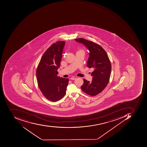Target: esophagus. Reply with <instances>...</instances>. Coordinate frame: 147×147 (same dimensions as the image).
I'll use <instances>...</instances> for the list:
<instances>
[{
  "mask_svg": "<svg viewBox=\"0 0 147 147\" xmlns=\"http://www.w3.org/2000/svg\"><path fill=\"white\" fill-rule=\"evenodd\" d=\"M76 78H75V77H71V79H70V80H76Z\"/></svg>",
  "mask_w": 147,
  "mask_h": 147,
  "instance_id": "obj_1",
  "label": "esophagus"
}]
</instances>
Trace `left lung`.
Wrapping results in <instances>:
<instances>
[{
	"label": "left lung",
	"mask_w": 147,
	"mask_h": 147,
	"mask_svg": "<svg viewBox=\"0 0 147 147\" xmlns=\"http://www.w3.org/2000/svg\"><path fill=\"white\" fill-rule=\"evenodd\" d=\"M75 40L88 49L90 56L86 66L94 70L91 74L93 76L92 81L84 79V84L81 88L86 94L95 96L102 92L109 83L111 71V61L105 50L99 45L83 38Z\"/></svg>",
	"instance_id": "obj_1"
}]
</instances>
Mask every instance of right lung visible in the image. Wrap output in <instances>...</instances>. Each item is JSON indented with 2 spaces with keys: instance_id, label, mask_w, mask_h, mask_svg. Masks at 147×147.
I'll list each match as a JSON object with an SVG mask.
<instances>
[{
  "instance_id": "1",
  "label": "right lung",
  "mask_w": 147,
  "mask_h": 147,
  "mask_svg": "<svg viewBox=\"0 0 147 147\" xmlns=\"http://www.w3.org/2000/svg\"><path fill=\"white\" fill-rule=\"evenodd\" d=\"M65 41H57L45 51L36 71L38 86L42 94L52 102L65 95L69 80L57 76L60 66Z\"/></svg>"
}]
</instances>
